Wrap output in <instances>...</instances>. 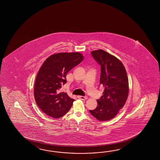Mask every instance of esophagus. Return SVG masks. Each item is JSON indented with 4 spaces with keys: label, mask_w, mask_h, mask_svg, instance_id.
I'll use <instances>...</instances> for the list:
<instances>
[{
    "label": "esophagus",
    "mask_w": 160,
    "mask_h": 160,
    "mask_svg": "<svg viewBox=\"0 0 160 160\" xmlns=\"http://www.w3.org/2000/svg\"><path fill=\"white\" fill-rule=\"evenodd\" d=\"M78 98L79 99H82V100H86V99H88V97H83V96H78Z\"/></svg>",
    "instance_id": "1"
}]
</instances>
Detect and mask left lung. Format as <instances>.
Here are the masks:
<instances>
[{
    "label": "left lung",
    "instance_id": "1",
    "mask_svg": "<svg viewBox=\"0 0 160 160\" xmlns=\"http://www.w3.org/2000/svg\"><path fill=\"white\" fill-rule=\"evenodd\" d=\"M93 58L101 66L100 85L105 88L98 105L89 110L99 121L113 118L125 105L129 93V82L126 70L118 58L103 50L92 51Z\"/></svg>",
    "mask_w": 160,
    "mask_h": 160
}]
</instances>
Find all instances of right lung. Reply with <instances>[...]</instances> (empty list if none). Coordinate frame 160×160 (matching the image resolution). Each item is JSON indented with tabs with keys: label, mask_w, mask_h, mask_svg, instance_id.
Masks as SVG:
<instances>
[{
	"label": "right lung",
	"mask_w": 160,
	"mask_h": 160,
	"mask_svg": "<svg viewBox=\"0 0 160 160\" xmlns=\"http://www.w3.org/2000/svg\"><path fill=\"white\" fill-rule=\"evenodd\" d=\"M83 59L79 52H62L52 55L44 62L34 86L35 101L43 112L54 118L68 112L74 99L61 92V88L67 82V73Z\"/></svg>",
	"instance_id": "1"
}]
</instances>
